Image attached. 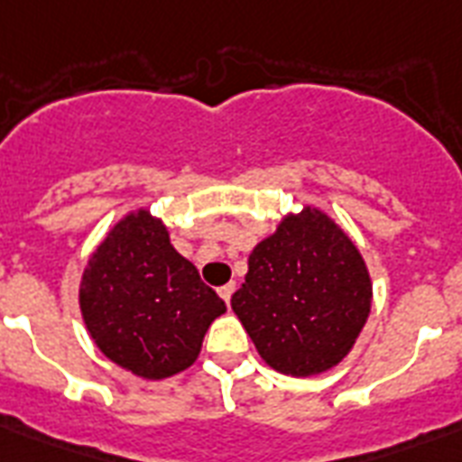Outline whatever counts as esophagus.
I'll list each match as a JSON object with an SVG mask.
<instances>
[{"mask_svg": "<svg viewBox=\"0 0 462 462\" xmlns=\"http://www.w3.org/2000/svg\"><path fill=\"white\" fill-rule=\"evenodd\" d=\"M217 292H220V297H223L225 302L230 304V297H232V292H235V282H227V285H223V288L217 290Z\"/></svg>", "mask_w": 462, "mask_h": 462, "instance_id": "esophagus-1", "label": "esophagus"}]
</instances>
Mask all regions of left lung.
Returning <instances> with one entry per match:
<instances>
[{
  "label": "left lung",
  "instance_id": "left-lung-1",
  "mask_svg": "<svg viewBox=\"0 0 462 462\" xmlns=\"http://www.w3.org/2000/svg\"><path fill=\"white\" fill-rule=\"evenodd\" d=\"M372 309L362 254L323 210L304 206L249 254L232 311L268 366L290 376L328 372L352 350Z\"/></svg>",
  "mask_w": 462,
  "mask_h": 462
}]
</instances>
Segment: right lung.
<instances>
[{"label": "right lung", "mask_w": 462, "mask_h": 462, "mask_svg": "<svg viewBox=\"0 0 462 462\" xmlns=\"http://www.w3.org/2000/svg\"><path fill=\"white\" fill-rule=\"evenodd\" d=\"M79 304L105 357L148 381L194 365L208 326L227 311L146 208L122 217L93 252Z\"/></svg>", "instance_id": "add662e5"}]
</instances>
